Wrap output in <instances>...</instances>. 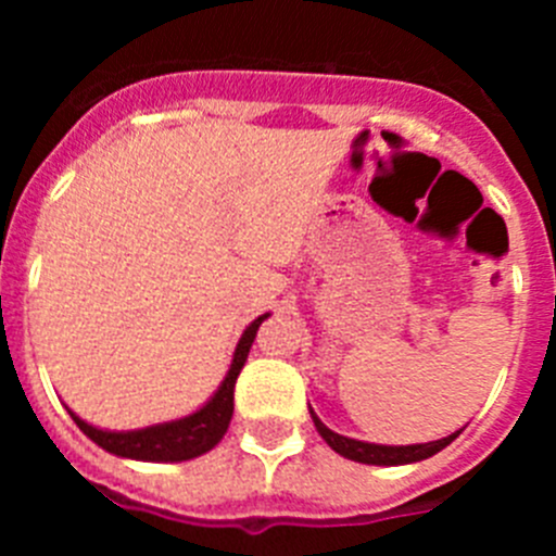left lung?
I'll use <instances>...</instances> for the list:
<instances>
[{
	"instance_id": "8db88e82",
	"label": "left lung",
	"mask_w": 556,
	"mask_h": 556,
	"mask_svg": "<svg viewBox=\"0 0 556 556\" xmlns=\"http://www.w3.org/2000/svg\"><path fill=\"white\" fill-rule=\"evenodd\" d=\"M314 429L320 431V437L331 445L337 454H342L345 459L353 462H365V465H409V462H420L434 456L437 451H443L445 445H451L459 437L456 434L443 437V440H434V443H424V445H372V443H362V440H351V437H342L337 431H331L328 426H323V420L312 412Z\"/></svg>"
}]
</instances>
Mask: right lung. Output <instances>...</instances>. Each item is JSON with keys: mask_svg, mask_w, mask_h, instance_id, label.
Listing matches in <instances>:
<instances>
[{"mask_svg": "<svg viewBox=\"0 0 556 556\" xmlns=\"http://www.w3.org/2000/svg\"><path fill=\"white\" fill-rule=\"evenodd\" d=\"M267 320V314L253 320L248 331L242 333L239 345L233 353V365H230L228 376H225L223 387L214 392L208 404L194 415L184 417V420H172V424L150 426V429L139 431H102L88 426L86 420L68 412L72 420L80 426L83 434H88L100 448L111 451L116 456H127V459H141V462H184L194 459V456L205 454L225 437L233 417V387L236 378L242 372L244 362H248L250 345H253L255 331Z\"/></svg>", "mask_w": 556, "mask_h": 556, "instance_id": "obj_1", "label": "right lung"}]
</instances>
